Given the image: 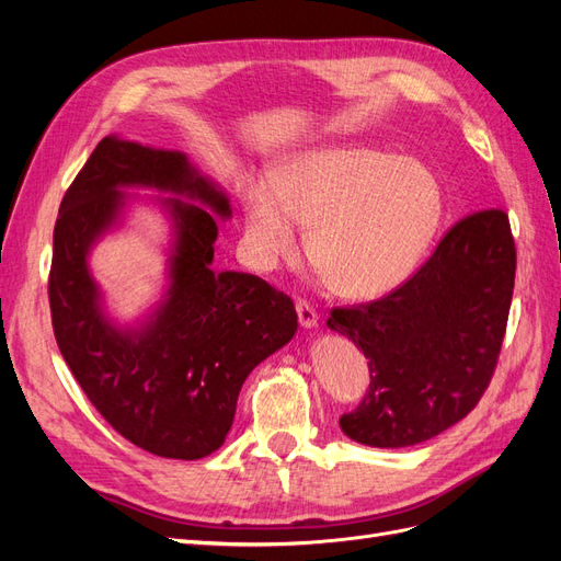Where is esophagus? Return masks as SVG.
I'll return each mask as SVG.
<instances>
[{
	"mask_svg": "<svg viewBox=\"0 0 561 561\" xmlns=\"http://www.w3.org/2000/svg\"><path fill=\"white\" fill-rule=\"evenodd\" d=\"M295 309H297V316H299V325H301L304 330H313V328H318V313H316V309L311 307L309 301L297 299Z\"/></svg>",
	"mask_w": 561,
	"mask_h": 561,
	"instance_id": "1",
	"label": "esophagus"
}]
</instances>
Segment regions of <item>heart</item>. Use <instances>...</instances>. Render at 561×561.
<instances>
[{"instance_id": "1", "label": "heart", "mask_w": 561, "mask_h": 561, "mask_svg": "<svg viewBox=\"0 0 561 561\" xmlns=\"http://www.w3.org/2000/svg\"><path fill=\"white\" fill-rule=\"evenodd\" d=\"M245 262L268 274L293 262L304 225L322 280L348 299H375L410 278L445 210L433 168L398 151L336 145L299 151L239 194Z\"/></svg>"}]
</instances>
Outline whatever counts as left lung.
<instances>
[{"instance_id": "1", "label": "left lung", "mask_w": 561, "mask_h": 561, "mask_svg": "<svg viewBox=\"0 0 561 561\" xmlns=\"http://www.w3.org/2000/svg\"><path fill=\"white\" fill-rule=\"evenodd\" d=\"M515 241L503 210L449 229L431 260L388 297L334 309L328 328L369 360V390L339 419L367 447L398 449L445 433L489 386L515 287Z\"/></svg>"}]
</instances>
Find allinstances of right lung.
<instances>
[{
	"mask_svg": "<svg viewBox=\"0 0 561 561\" xmlns=\"http://www.w3.org/2000/svg\"><path fill=\"white\" fill-rule=\"evenodd\" d=\"M140 202L167 219V285L147 312L122 321L90 252ZM219 219H231L227 192L184 151L107 135L67 190L54 231L48 301L67 367L118 435L180 461L225 445L243 381L297 332L290 297L252 274H215Z\"/></svg>",
	"mask_w": 561,
	"mask_h": 561,
	"instance_id": "right-lung-1",
	"label": "right lung"
}]
</instances>
